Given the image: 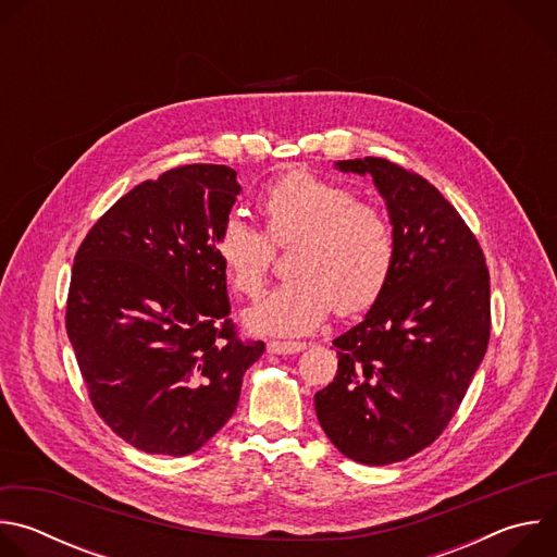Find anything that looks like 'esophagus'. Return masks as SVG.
Here are the masks:
<instances>
[{
  "mask_svg": "<svg viewBox=\"0 0 557 557\" xmlns=\"http://www.w3.org/2000/svg\"><path fill=\"white\" fill-rule=\"evenodd\" d=\"M306 348V344L301 342H269L267 344V350L271 355H297Z\"/></svg>",
  "mask_w": 557,
  "mask_h": 557,
  "instance_id": "obj_1",
  "label": "esophagus"
}]
</instances>
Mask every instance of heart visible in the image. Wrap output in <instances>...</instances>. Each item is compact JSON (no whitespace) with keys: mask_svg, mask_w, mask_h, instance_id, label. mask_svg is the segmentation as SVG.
I'll return each instance as SVG.
<instances>
[{"mask_svg":"<svg viewBox=\"0 0 557 557\" xmlns=\"http://www.w3.org/2000/svg\"><path fill=\"white\" fill-rule=\"evenodd\" d=\"M260 211L273 240L299 237L290 260L297 275L247 312L251 331L301 337L333 308L355 314L376 301L394 262L392 228L376 207L355 200L346 185L293 170L264 189ZM215 253L237 293L260 295L273 260L262 231L231 213L215 235Z\"/></svg>","mask_w":557,"mask_h":557,"instance_id":"heart-1","label":"heart"}]
</instances>
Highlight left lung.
<instances>
[{"label":"left lung","mask_w":557,"mask_h":557,"mask_svg":"<svg viewBox=\"0 0 557 557\" xmlns=\"http://www.w3.org/2000/svg\"><path fill=\"white\" fill-rule=\"evenodd\" d=\"M385 202L394 262L363 320L337 337V374L314 394L331 443L361 465L399 462L438 438L490 344V273L458 211L385 158L337 161Z\"/></svg>","instance_id":"obj_1"}]
</instances>
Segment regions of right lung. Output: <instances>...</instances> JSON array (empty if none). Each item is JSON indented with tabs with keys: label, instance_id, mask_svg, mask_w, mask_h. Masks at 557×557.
Listing matches in <instances>:
<instances>
[{
	"label": "right lung",
	"instance_id": "add662e5",
	"mask_svg": "<svg viewBox=\"0 0 557 557\" xmlns=\"http://www.w3.org/2000/svg\"><path fill=\"white\" fill-rule=\"evenodd\" d=\"M185 165L125 194L78 247L65 331L99 417L132 447L187 456L235 412L262 342L228 320L215 235L243 187Z\"/></svg>",
	"mask_w": 557,
	"mask_h": 557
}]
</instances>
